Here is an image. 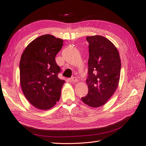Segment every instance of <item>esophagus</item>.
<instances>
[{
    "mask_svg": "<svg viewBox=\"0 0 146 146\" xmlns=\"http://www.w3.org/2000/svg\"><path fill=\"white\" fill-rule=\"evenodd\" d=\"M69 80L70 82H72V83H75V82H77L78 81L77 78L76 77H75L70 78L69 79Z\"/></svg>",
    "mask_w": 146,
    "mask_h": 146,
    "instance_id": "esophagus-1",
    "label": "esophagus"
}]
</instances>
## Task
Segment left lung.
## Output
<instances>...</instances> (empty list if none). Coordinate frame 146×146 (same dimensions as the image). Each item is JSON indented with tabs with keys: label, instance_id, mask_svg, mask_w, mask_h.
I'll return each mask as SVG.
<instances>
[{
	"label": "left lung",
	"instance_id": "obj_1",
	"mask_svg": "<svg viewBox=\"0 0 146 146\" xmlns=\"http://www.w3.org/2000/svg\"><path fill=\"white\" fill-rule=\"evenodd\" d=\"M89 59L86 84L88 94L82 98L91 107L104 105L115 92L120 78L121 63L116 47L106 38L87 36Z\"/></svg>",
	"mask_w": 146,
	"mask_h": 146
}]
</instances>
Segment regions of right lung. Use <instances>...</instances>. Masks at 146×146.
<instances>
[{
	"label": "right lung",
	"instance_id": "add662e5",
	"mask_svg": "<svg viewBox=\"0 0 146 146\" xmlns=\"http://www.w3.org/2000/svg\"><path fill=\"white\" fill-rule=\"evenodd\" d=\"M63 43V39L53 35H42L31 42L21 56L22 90L30 103L39 110L50 109L60 99L65 82L58 77L61 69L55 58Z\"/></svg>",
	"mask_w": 146,
	"mask_h": 146
}]
</instances>
